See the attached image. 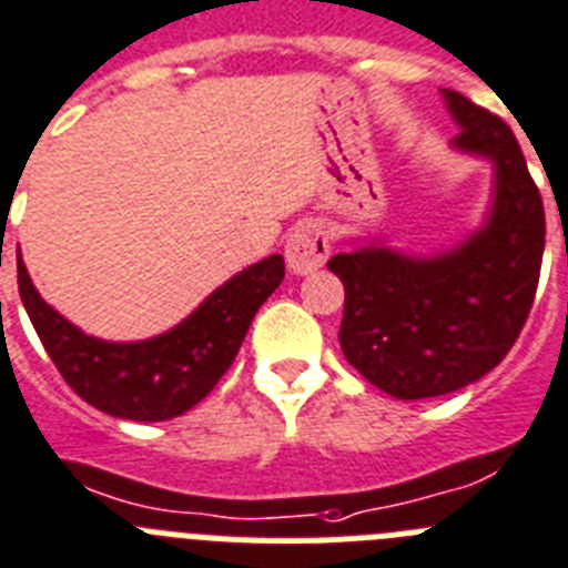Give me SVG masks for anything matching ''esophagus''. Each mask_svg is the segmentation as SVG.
Wrapping results in <instances>:
<instances>
[{
  "instance_id": "esophagus-1",
  "label": "esophagus",
  "mask_w": 568,
  "mask_h": 568,
  "mask_svg": "<svg viewBox=\"0 0 568 568\" xmlns=\"http://www.w3.org/2000/svg\"><path fill=\"white\" fill-rule=\"evenodd\" d=\"M328 251H332V245H328V234H325L323 225L303 223L291 231L288 243H285V263L297 277H305L328 260Z\"/></svg>"
}]
</instances>
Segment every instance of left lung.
I'll return each instance as SVG.
<instances>
[{
	"label": "left lung",
	"mask_w": 568,
	"mask_h": 568,
	"mask_svg": "<svg viewBox=\"0 0 568 568\" xmlns=\"http://www.w3.org/2000/svg\"><path fill=\"white\" fill-rule=\"evenodd\" d=\"M440 93L460 128L452 148L495 174L480 229L437 254L368 236L328 260L345 285V359L397 400L440 397L489 374L529 317L544 260V200L511 128L463 93Z\"/></svg>",
	"instance_id": "obj_1"
}]
</instances>
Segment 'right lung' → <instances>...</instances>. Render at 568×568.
Here are the masks:
<instances>
[{"label": "right lung", "mask_w": 568, "mask_h": 568, "mask_svg": "<svg viewBox=\"0 0 568 568\" xmlns=\"http://www.w3.org/2000/svg\"><path fill=\"white\" fill-rule=\"evenodd\" d=\"M283 277V256H265L211 291L174 328L134 343H111L77 328L39 297L22 260L19 297L48 357L82 400L122 420L160 423L194 408L216 386Z\"/></svg>", "instance_id": "add662e5"}]
</instances>
